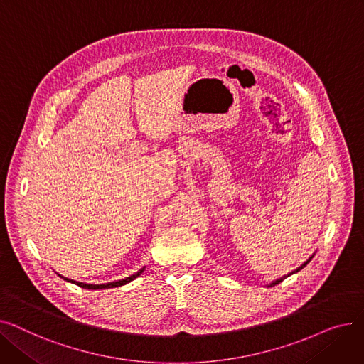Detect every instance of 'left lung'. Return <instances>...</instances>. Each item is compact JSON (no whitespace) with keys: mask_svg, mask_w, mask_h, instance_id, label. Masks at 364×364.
Instances as JSON below:
<instances>
[{"mask_svg":"<svg viewBox=\"0 0 364 364\" xmlns=\"http://www.w3.org/2000/svg\"><path fill=\"white\" fill-rule=\"evenodd\" d=\"M311 258H313V255H311V257H310V258H309V259H307V261H305V262H304V264H302V265H299V267H298V269H296V270H294V272H292V273H289V274H288V276H283V277H280V279H277V280H274V282H272V283H270V284H269V286H276V284H279V283H280V282H283V280H284V279H286V277H289V276H291V274H295V273H298V272H299V270H302V269H304V267H305V265H307V264H309V262H310V261H311Z\"/></svg>","mask_w":364,"mask_h":364,"instance_id":"1","label":"left lung"}]
</instances>
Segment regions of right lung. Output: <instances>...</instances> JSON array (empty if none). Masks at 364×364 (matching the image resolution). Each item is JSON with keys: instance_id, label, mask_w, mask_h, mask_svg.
<instances>
[{"instance_id": "1", "label": "right lung", "mask_w": 364, "mask_h": 364, "mask_svg": "<svg viewBox=\"0 0 364 364\" xmlns=\"http://www.w3.org/2000/svg\"><path fill=\"white\" fill-rule=\"evenodd\" d=\"M144 272V267L141 270H139L136 274H132V276H129V277H125V279H121V280H118V282H110V283H103V284H88V283H81V282H75V280H70V279H66V277H63V276H60V277H63L65 280H68V282H72V283H75V284H78L80 288H84V289H110V288H118V286H122V284H127V283H129L131 280H134V279H137L141 273Z\"/></svg>"}]
</instances>
